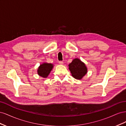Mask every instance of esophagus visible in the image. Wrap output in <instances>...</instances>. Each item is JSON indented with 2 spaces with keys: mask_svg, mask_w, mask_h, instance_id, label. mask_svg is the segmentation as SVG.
<instances>
[{
  "mask_svg": "<svg viewBox=\"0 0 126 126\" xmlns=\"http://www.w3.org/2000/svg\"><path fill=\"white\" fill-rule=\"evenodd\" d=\"M59 63L60 64H63V62H62V61H59Z\"/></svg>",
  "mask_w": 126,
  "mask_h": 126,
  "instance_id": "obj_1",
  "label": "esophagus"
}]
</instances>
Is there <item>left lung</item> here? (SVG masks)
<instances>
[{
  "instance_id": "obj_1",
  "label": "left lung",
  "mask_w": 126,
  "mask_h": 126,
  "mask_svg": "<svg viewBox=\"0 0 126 126\" xmlns=\"http://www.w3.org/2000/svg\"><path fill=\"white\" fill-rule=\"evenodd\" d=\"M68 66L72 76L76 79H81L87 72L85 64L78 58L74 59Z\"/></svg>"
}]
</instances>
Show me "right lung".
Returning a JSON list of instances; mask_svg holds the SVG:
<instances>
[{
	"label": "right lung",
	"mask_w": 126,
	"mask_h": 126,
	"mask_svg": "<svg viewBox=\"0 0 126 126\" xmlns=\"http://www.w3.org/2000/svg\"><path fill=\"white\" fill-rule=\"evenodd\" d=\"M53 64L44 63L41 64L37 70L38 74L43 78H47L53 68Z\"/></svg>",
	"instance_id": "1"
}]
</instances>
